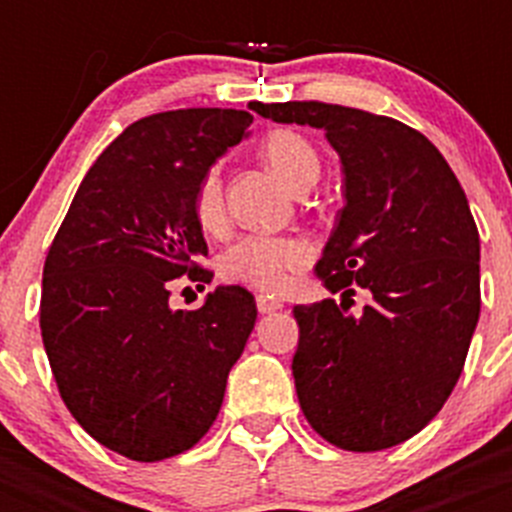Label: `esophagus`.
Instances as JSON below:
<instances>
[{
    "label": "esophagus",
    "mask_w": 512,
    "mask_h": 512,
    "mask_svg": "<svg viewBox=\"0 0 512 512\" xmlns=\"http://www.w3.org/2000/svg\"><path fill=\"white\" fill-rule=\"evenodd\" d=\"M284 308V303L281 300H276V297H268V295H257V311L263 313H276Z\"/></svg>",
    "instance_id": "esophagus-1"
}]
</instances>
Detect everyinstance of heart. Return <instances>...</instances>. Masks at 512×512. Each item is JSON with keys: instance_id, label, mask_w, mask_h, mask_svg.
Here are the masks:
<instances>
[{"instance_id": "b5f03b06", "label": "heart", "mask_w": 512, "mask_h": 512, "mask_svg": "<svg viewBox=\"0 0 512 512\" xmlns=\"http://www.w3.org/2000/svg\"><path fill=\"white\" fill-rule=\"evenodd\" d=\"M265 164L271 167L292 191H303L313 185L321 175V159L316 148L292 130H276L260 146ZM196 223L207 233L223 231L225 225V196L220 170L212 167L201 177L193 199ZM311 244L300 236H268L252 233L233 244L223 257L220 271L228 281H239L247 287L263 292H284L292 287L295 273H300L311 263Z\"/></svg>"}]
</instances>
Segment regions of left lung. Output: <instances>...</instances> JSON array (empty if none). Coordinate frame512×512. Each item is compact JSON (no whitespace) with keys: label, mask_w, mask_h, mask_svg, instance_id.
<instances>
[{"label":"left lung","mask_w":512,"mask_h":512,"mask_svg":"<svg viewBox=\"0 0 512 512\" xmlns=\"http://www.w3.org/2000/svg\"><path fill=\"white\" fill-rule=\"evenodd\" d=\"M281 124L324 130L342 162L345 204L316 263L332 297L295 305L292 358L305 420L345 452H380L428 425L460 380L481 313L476 220L452 167L422 132L319 100L255 103Z\"/></svg>","instance_id":"obj_1"}]
</instances>
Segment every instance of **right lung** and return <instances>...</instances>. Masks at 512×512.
<instances>
[{
  "mask_svg": "<svg viewBox=\"0 0 512 512\" xmlns=\"http://www.w3.org/2000/svg\"><path fill=\"white\" fill-rule=\"evenodd\" d=\"M252 114L177 108L130 124L84 175L44 260L39 327L60 398L98 444L138 462L188 452L212 428L255 297L217 287L172 311L175 279L209 284L193 215L201 177Z\"/></svg>",
  "mask_w": 512,
  "mask_h": 512,
  "instance_id": "add662e5",
  "label": "right lung"
}]
</instances>
